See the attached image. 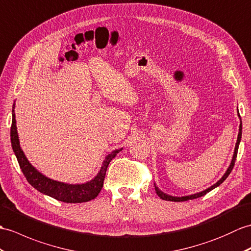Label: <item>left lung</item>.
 Masks as SVG:
<instances>
[{
  "mask_svg": "<svg viewBox=\"0 0 251 251\" xmlns=\"http://www.w3.org/2000/svg\"><path fill=\"white\" fill-rule=\"evenodd\" d=\"M238 116H240L241 119V115L240 113H238ZM241 138H242V120H241V125H240V131H238V136H237V141H236V145H235V150H234V154H233V158H232V161H231V165L230 167L228 168V170H226V172L225 173V176L221 177L218 182L216 184H214L213 186H211V187L205 189L204 191H201V192H198V194H195V195H191V196H186V197H172V196H169V195H166L162 192L161 190L158 189V187L155 185V190H156V194L158 195V197L160 198V199L162 200H166V201H174V202H182V201H188V200H192V199H197V198H200L202 196L206 195L207 192H209L211 190H213L214 188H216L217 186H219L221 183L224 182V180L229 176V174L231 173L233 167H234V164H235V160H236V156H237V151H238V145H240V142H241Z\"/></svg>",
  "mask_w": 251,
  "mask_h": 251,
  "instance_id": "1",
  "label": "left lung"
}]
</instances>
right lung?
I'll list each match as a JSON object with an SVG mask.
<instances>
[{"mask_svg": "<svg viewBox=\"0 0 251 251\" xmlns=\"http://www.w3.org/2000/svg\"><path fill=\"white\" fill-rule=\"evenodd\" d=\"M10 141L11 147H13L15 155L17 157V160L19 162L20 169L22 170V173L25 174L27 182L30 183L35 189L42 192V194L49 196L51 198H54V199L65 203H81L95 199L103 186L104 176H106V171L110 161L112 160V158H114L116 154L122 151V149L116 150L113 151L112 153L107 155L106 159L103 160L100 171H99L97 176L92 180H90V182L84 184L72 185L56 182V180L48 178L47 176H43L40 172H38L36 169L28 162L25 153L22 152V150L20 148V142L18 138V132H17L15 119V103L13 106V121H11L10 127Z\"/></svg>", "mask_w": 251, "mask_h": 251, "instance_id": "add662e5", "label": "right lung"}]
</instances>
